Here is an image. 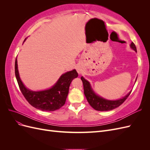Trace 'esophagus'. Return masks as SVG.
Here are the masks:
<instances>
[{
    "instance_id": "obj_1",
    "label": "esophagus",
    "mask_w": 150,
    "mask_h": 150,
    "mask_svg": "<svg viewBox=\"0 0 150 150\" xmlns=\"http://www.w3.org/2000/svg\"><path fill=\"white\" fill-rule=\"evenodd\" d=\"M77 71H78V72H79V73H80V70L79 69H77Z\"/></svg>"
}]
</instances>
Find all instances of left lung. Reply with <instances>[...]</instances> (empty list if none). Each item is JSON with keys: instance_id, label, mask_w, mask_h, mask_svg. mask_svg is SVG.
<instances>
[{"instance_id": "obj_1", "label": "left lung", "mask_w": 150, "mask_h": 150, "mask_svg": "<svg viewBox=\"0 0 150 150\" xmlns=\"http://www.w3.org/2000/svg\"><path fill=\"white\" fill-rule=\"evenodd\" d=\"M130 47L132 48L134 51L137 52V47H136V46L133 42H131ZM81 79L83 81L84 93L85 94L86 99H87V100L89 104L91 105V106L97 111H110L112 110H114V109L117 107H119L121 104L123 103L126 99L128 98V97L129 96V94H131V91L129 92L124 98L118 99V100H115V101L107 100V99H104L95 94V93L93 91V90L91 88V86L90 83L87 80H86L83 76L81 78Z\"/></svg>"}]
</instances>
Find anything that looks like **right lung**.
<instances>
[{
    "label": "right lung",
    "mask_w": 150,
    "mask_h": 150,
    "mask_svg": "<svg viewBox=\"0 0 150 150\" xmlns=\"http://www.w3.org/2000/svg\"><path fill=\"white\" fill-rule=\"evenodd\" d=\"M15 74L19 88L26 100L33 107L46 111H56L64 106L71 81L78 76L75 69L67 72L60 77L51 88L40 91H33L27 89L21 80L17 58L15 62Z\"/></svg>",
    "instance_id": "right-lung-1"
}]
</instances>
